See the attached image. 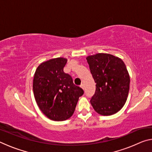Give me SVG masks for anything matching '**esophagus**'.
Returning a JSON list of instances; mask_svg holds the SVG:
<instances>
[{
	"instance_id": "esophagus-1",
	"label": "esophagus",
	"mask_w": 152,
	"mask_h": 152,
	"mask_svg": "<svg viewBox=\"0 0 152 152\" xmlns=\"http://www.w3.org/2000/svg\"><path fill=\"white\" fill-rule=\"evenodd\" d=\"M80 87H81V88H82V89H83V90H84V84H81V86H80Z\"/></svg>"
}]
</instances>
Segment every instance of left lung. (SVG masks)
Wrapping results in <instances>:
<instances>
[{"instance_id": "left-lung-1", "label": "left lung", "mask_w": 152, "mask_h": 152, "mask_svg": "<svg viewBox=\"0 0 152 152\" xmlns=\"http://www.w3.org/2000/svg\"><path fill=\"white\" fill-rule=\"evenodd\" d=\"M96 84L91 100L95 111L109 116L122 109L129 91L130 78L121 59L109 53H96L86 58Z\"/></svg>"}]
</instances>
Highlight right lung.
Wrapping results in <instances>:
<instances>
[{
  "mask_svg": "<svg viewBox=\"0 0 152 152\" xmlns=\"http://www.w3.org/2000/svg\"><path fill=\"white\" fill-rule=\"evenodd\" d=\"M67 59L57 58L44 61L37 67L33 82L36 102L46 117L62 121L72 117L78 99L84 94L74 85L72 77L64 73Z\"/></svg>",
  "mask_w": 152,
  "mask_h": 152,
  "instance_id": "add662e5",
  "label": "right lung"
}]
</instances>
